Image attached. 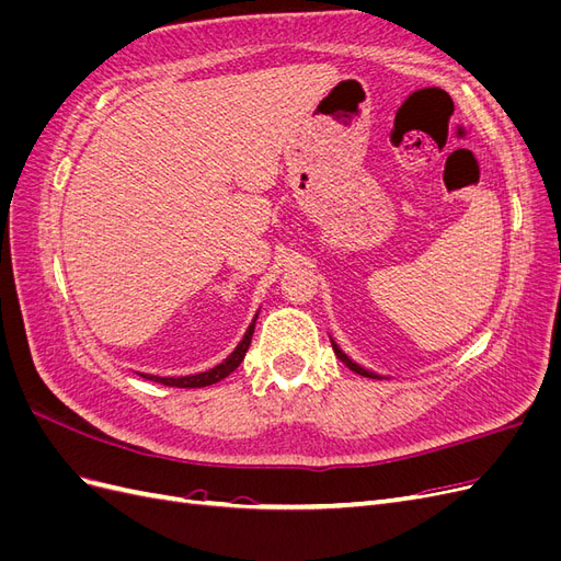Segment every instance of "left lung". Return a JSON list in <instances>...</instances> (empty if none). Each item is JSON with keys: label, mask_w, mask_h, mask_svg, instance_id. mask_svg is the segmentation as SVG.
<instances>
[{"label": "left lung", "mask_w": 561, "mask_h": 561, "mask_svg": "<svg viewBox=\"0 0 561 561\" xmlns=\"http://www.w3.org/2000/svg\"><path fill=\"white\" fill-rule=\"evenodd\" d=\"M330 342H332V348H334V353H336V358L342 360V363H346V367H351L353 371H358V375H363V377H371V379H383L381 375H377V371H371V369H367V367H363L360 363H355L351 355H346L342 348H339V344L334 342V339L330 336Z\"/></svg>", "instance_id": "left-lung-1"}]
</instances>
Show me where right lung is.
I'll return each instance as SVG.
<instances>
[{
	"instance_id": "obj_1",
	"label": "right lung",
	"mask_w": 561,
	"mask_h": 561,
	"mask_svg": "<svg viewBox=\"0 0 561 561\" xmlns=\"http://www.w3.org/2000/svg\"><path fill=\"white\" fill-rule=\"evenodd\" d=\"M257 316H260V311L254 313V318H252V322L248 325V330H245L243 339L239 342V346H236L222 363L206 369V371H198V375H184V377H157V375H145V371H138V375L142 379L157 381V383H163V386H175V388H203V386H213L217 381H222L225 377L231 375L236 367L243 363L245 353L250 348V342H252V332H254V322H257Z\"/></svg>"
}]
</instances>
